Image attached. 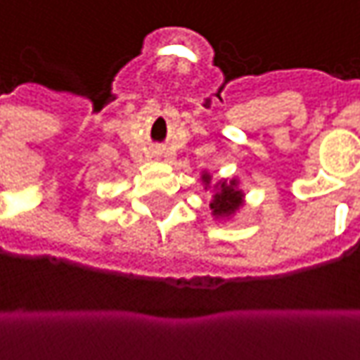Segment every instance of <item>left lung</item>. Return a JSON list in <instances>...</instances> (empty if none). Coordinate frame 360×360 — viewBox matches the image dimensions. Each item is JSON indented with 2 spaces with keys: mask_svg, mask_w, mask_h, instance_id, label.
I'll list each match as a JSON object with an SVG mask.
<instances>
[{
  "mask_svg": "<svg viewBox=\"0 0 360 360\" xmlns=\"http://www.w3.org/2000/svg\"><path fill=\"white\" fill-rule=\"evenodd\" d=\"M202 181L209 185L211 177H209V175H202ZM240 200L242 193L240 191H236V181H231V185L221 183V189L214 195V199L211 200V209L212 212L219 214V217H222V214H232V212L238 209Z\"/></svg>",
  "mask_w": 360,
  "mask_h": 360,
  "instance_id": "obj_1",
  "label": "left lung"
}]
</instances>
